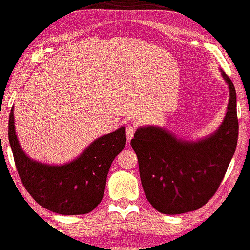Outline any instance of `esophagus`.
<instances>
[{
  "label": "esophagus",
  "mask_w": 250,
  "mask_h": 250,
  "mask_svg": "<svg viewBox=\"0 0 250 250\" xmlns=\"http://www.w3.org/2000/svg\"><path fill=\"white\" fill-rule=\"evenodd\" d=\"M135 131H136V128L132 125H129L128 128H126V138H128V143H130V140L133 138V135H135Z\"/></svg>",
  "instance_id": "34e87169"
}]
</instances>
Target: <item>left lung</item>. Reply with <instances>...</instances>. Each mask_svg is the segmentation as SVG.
I'll use <instances>...</instances> for the list:
<instances>
[{
    "mask_svg": "<svg viewBox=\"0 0 250 250\" xmlns=\"http://www.w3.org/2000/svg\"><path fill=\"white\" fill-rule=\"evenodd\" d=\"M222 124L199 140H185L162 126L137 129L131 147L149 203L164 214H181L203 207L220 186L238 140L237 95L232 82Z\"/></svg>",
    "mask_w": 250,
    "mask_h": 250,
    "instance_id": "left-lung-1",
    "label": "left lung"
}]
</instances>
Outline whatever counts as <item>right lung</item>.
<instances>
[{"instance_id": "add662e5", "label": "right lung", "mask_w": 250, "mask_h": 250, "mask_svg": "<svg viewBox=\"0 0 250 250\" xmlns=\"http://www.w3.org/2000/svg\"><path fill=\"white\" fill-rule=\"evenodd\" d=\"M9 141L24 188L47 210L64 215L85 214L102 201L113 159L125 146V128L99 137L84 151L62 165L31 159L21 148L14 126L13 107L9 119Z\"/></svg>"}]
</instances>
